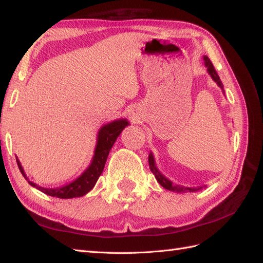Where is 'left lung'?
<instances>
[{"label":"left lung","mask_w":263,"mask_h":263,"mask_svg":"<svg viewBox=\"0 0 263 263\" xmlns=\"http://www.w3.org/2000/svg\"><path fill=\"white\" fill-rule=\"evenodd\" d=\"M203 61H204V65L206 68V71H208V73L210 74V77L212 78V80H214L218 87L221 88L222 92L225 93L224 91V86H222V82L220 80L219 76L217 74V72L214 68V65H212L211 61L209 60L208 57H203ZM148 161H149V167H150V171L154 173V175L156 177V180L160 184L161 186L166 190H170V191L173 192H178V193H185V192H195V191H199V190L202 189V186H199V187H186V186H182V185H177V184H174L168 178L165 177L161 173L159 172V170L157 168V166H156V161L154 158V155L153 153L149 154V157H148Z\"/></svg>","instance_id":"left-lung-1"}]
</instances>
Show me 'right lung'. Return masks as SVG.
I'll return each mask as SVG.
<instances>
[{"instance_id":"1","label":"right lung","mask_w":263,"mask_h":263,"mask_svg":"<svg viewBox=\"0 0 263 263\" xmlns=\"http://www.w3.org/2000/svg\"><path fill=\"white\" fill-rule=\"evenodd\" d=\"M128 124H130V123H128L126 119H121V120H115L113 122H109L107 124H104L99 128L98 135H97L96 148H95L91 163L87 167V170L83 172L79 177L76 178L73 182H71L61 187H54V189L42 187L37 185L36 183H32L30 181H28V183H29L31 186L38 189L39 191H42L43 193L51 195V197H57L60 199L78 198L87 194L95 186V184H96V182L98 181L100 174L103 173L106 160H107V157H108V154L110 152L111 147H113V144L115 143L116 139L119 138L121 132L124 130V127L127 126ZM15 158H16V164L19 166L21 174L24 175L26 180H28V177L26 175L24 168H22L18 157Z\"/></svg>"}]
</instances>
